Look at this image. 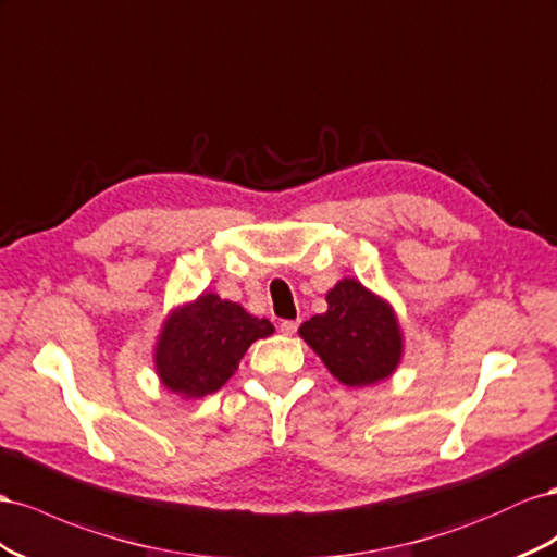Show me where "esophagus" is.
<instances>
[{
    "mask_svg": "<svg viewBox=\"0 0 557 557\" xmlns=\"http://www.w3.org/2000/svg\"><path fill=\"white\" fill-rule=\"evenodd\" d=\"M296 329H298V322H294V320H284V322H280V331L284 333V336H294Z\"/></svg>",
    "mask_w": 557,
    "mask_h": 557,
    "instance_id": "1",
    "label": "esophagus"
}]
</instances>
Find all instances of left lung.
<instances>
[{"mask_svg":"<svg viewBox=\"0 0 557 557\" xmlns=\"http://www.w3.org/2000/svg\"><path fill=\"white\" fill-rule=\"evenodd\" d=\"M326 312L300 324L298 336L347 387H371L392 377L404 359V331L394 306L357 277L326 292Z\"/></svg>","mask_w":557,"mask_h":557,"instance_id":"left-lung-1","label":"left lung"}]
</instances>
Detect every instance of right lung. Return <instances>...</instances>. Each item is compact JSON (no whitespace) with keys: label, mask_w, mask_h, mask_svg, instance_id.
<instances>
[{"label":"right lung","mask_w":557,"mask_h":557,"mask_svg":"<svg viewBox=\"0 0 557 557\" xmlns=\"http://www.w3.org/2000/svg\"><path fill=\"white\" fill-rule=\"evenodd\" d=\"M273 333V324L240 304L202 292L165 314L153 345V369L168 392L184 401L200 399L228 383L253 341Z\"/></svg>","instance_id":"obj_1"}]
</instances>
